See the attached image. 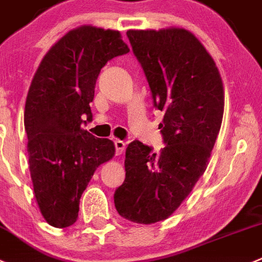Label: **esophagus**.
<instances>
[{
    "instance_id": "esophagus-1",
    "label": "esophagus",
    "mask_w": 262,
    "mask_h": 262,
    "mask_svg": "<svg viewBox=\"0 0 262 262\" xmlns=\"http://www.w3.org/2000/svg\"><path fill=\"white\" fill-rule=\"evenodd\" d=\"M114 146H116V154L117 156H121L123 153L124 148H126V144L122 140H114Z\"/></svg>"
}]
</instances>
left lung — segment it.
<instances>
[{"label":"left lung","instance_id":"left-lung-1","mask_svg":"<svg viewBox=\"0 0 262 262\" xmlns=\"http://www.w3.org/2000/svg\"><path fill=\"white\" fill-rule=\"evenodd\" d=\"M136 59L163 112L166 144L158 154L135 140L126 149V179L114 193L119 215L136 224L170 217L207 168L224 114V87L212 56L183 28L127 31Z\"/></svg>","mask_w":262,"mask_h":262}]
</instances>
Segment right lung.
Wrapping results in <instances>:
<instances>
[{"label": "right lung", "instance_id": "add662e5", "mask_svg": "<svg viewBox=\"0 0 262 262\" xmlns=\"http://www.w3.org/2000/svg\"><path fill=\"white\" fill-rule=\"evenodd\" d=\"M128 51L118 31L82 26L61 37L34 73L24 111L29 171L39 211L54 228L76 223L94 172L113 158V141L81 124L92 118L101 68Z\"/></svg>", "mask_w": 262, "mask_h": 262}]
</instances>
